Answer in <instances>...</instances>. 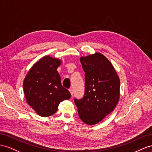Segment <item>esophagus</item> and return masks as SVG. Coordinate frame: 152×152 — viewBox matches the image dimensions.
Instances as JSON below:
<instances>
[{
    "label": "esophagus",
    "instance_id": "esophagus-1",
    "mask_svg": "<svg viewBox=\"0 0 152 152\" xmlns=\"http://www.w3.org/2000/svg\"><path fill=\"white\" fill-rule=\"evenodd\" d=\"M69 92H70V93L71 94V96L72 97V95H73V90H72V88H70L69 89Z\"/></svg>",
    "mask_w": 152,
    "mask_h": 152
}]
</instances>
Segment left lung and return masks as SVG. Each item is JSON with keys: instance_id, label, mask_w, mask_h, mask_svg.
I'll return each mask as SVG.
<instances>
[{"instance_id": "1", "label": "left lung", "mask_w": 152, "mask_h": 152, "mask_svg": "<svg viewBox=\"0 0 152 152\" xmlns=\"http://www.w3.org/2000/svg\"><path fill=\"white\" fill-rule=\"evenodd\" d=\"M85 71V94L75 98L81 120L88 125L101 122L114 110L120 98V80L111 62L96 53L81 57Z\"/></svg>"}]
</instances>
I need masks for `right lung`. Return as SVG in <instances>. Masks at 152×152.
I'll use <instances>...</instances> for the list:
<instances>
[{
    "label": "right lung",
    "mask_w": 152,
    "mask_h": 152,
    "mask_svg": "<svg viewBox=\"0 0 152 152\" xmlns=\"http://www.w3.org/2000/svg\"><path fill=\"white\" fill-rule=\"evenodd\" d=\"M60 64V60L46 56L34 65L24 80L26 100L39 116L55 114L60 102L71 97L57 71Z\"/></svg>",
    "instance_id": "obj_1"
}]
</instances>
